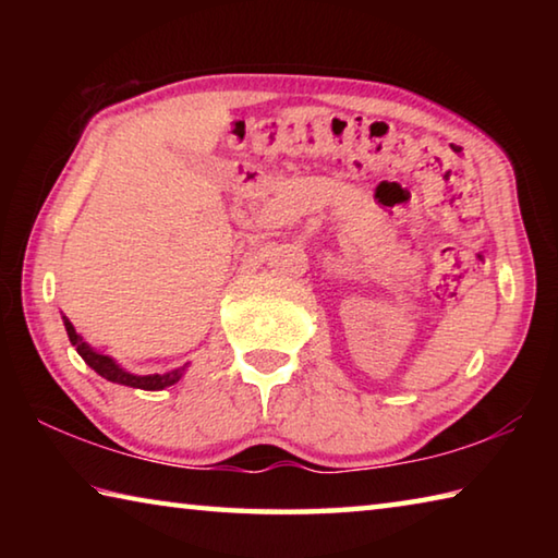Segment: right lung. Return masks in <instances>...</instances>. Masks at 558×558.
Here are the masks:
<instances>
[{
  "instance_id": "obj_1",
  "label": "right lung",
  "mask_w": 558,
  "mask_h": 558,
  "mask_svg": "<svg viewBox=\"0 0 558 558\" xmlns=\"http://www.w3.org/2000/svg\"><path fill=\"white\" fill-rule=\"evenodd\" d=\"M63 325H65V332H69L71 344L75 347V352L83 356V362H86L93 372L100 374L102 379H108L112 384L132 386V389H143V391H162V389H167V386L177 384L184 376L186 364L179 366V369L165 372V374H147V376L130 374V372L122 369L120 364H116V359H110L108 354H100L88 342H83V337L75 332V327L65 317H63Z\"/></svg>"
}]
</instances>
